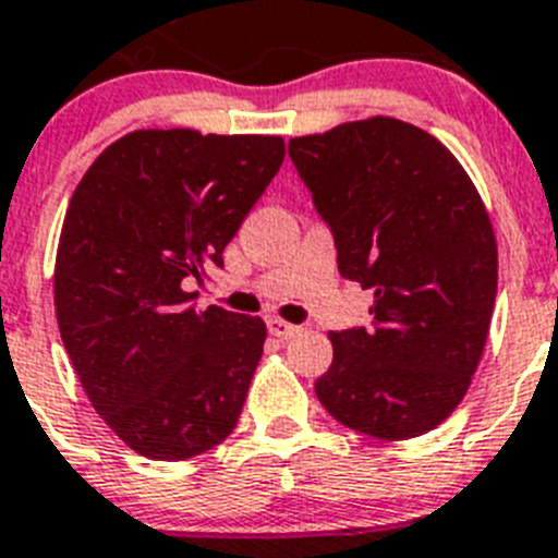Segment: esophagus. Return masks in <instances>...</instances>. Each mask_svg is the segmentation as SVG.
<instances>
[{"instance_id": "34e87169", "label": "esophagus", "mask_w": 558, "mask_h": 558, "mask_svg": "<svg viewBox=\"0 0 558 558\" xmlns=\"http://www.w3.org/2000/svg\"><path fill=\"white\" fill-rule=\"evenodd\" d=\"M266 326H269V333H272V337H278V339H292L294 333H300L298 326H292V323H283V319H278V317L269 319Z\"/></svg>"}]
</instances>
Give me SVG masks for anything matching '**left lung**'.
Returning a JSON list of instances; mask_svg holds the SVG:
<instances>
[{"mask_svg":"<svg viewBox=\"0 0 558 558\" xmlns=\"http://www.w3.org/2000/svg\"><path fill=\"white\" fill-rule=\"evenodd\" d=\"M331 227L339 275L373 289L371 326L333 331L317 381L339 424L381 440L429 433L463 401L497 298V241L447 145L396 118L289 140Z\"/></svg>","mask_w":558,"mask_h":558,"instance_id":"obj_1","label":"left lung"}]
</instances>
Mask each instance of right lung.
<instances>
[{
  "instance_id": "1",
  "label": "right lung",
  "mask_w": 558,
  "mask_h": 558,
  "mask_svg": "<svg viewBox=\"0 0 558 558\" xmlns=\"http://www.w3.org/2000/svg\"><path fill=\"white\" fill-rule=\"evenodd\" d=\"M283 140L140 129L77 182L56 255V317L92 407L125 447L187 460L235 429L264 353L260 317L202 283L283 162Z\"/></svg>"
}]
</instances>
